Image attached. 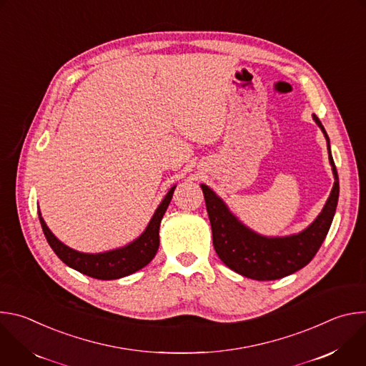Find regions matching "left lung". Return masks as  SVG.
<instances>
[{"instance_id":"left-lung-1","label":"left lung","mask_w":366,"mask_h":366,"mask_svg":"<svg viewBox=\"0 0 366 366\" xmlns=\"http://www.w3.org/2000/svg\"><path fill=\"white\" fill-rule=\"evenodd\" d=\"M312 120L326 137L335 184L323 210L304 230L288 236L259 234L243 224L210 187L201 184L214 249L226 267L246 278L274 281L300 271L315 257L329 233L339 199V177L330 150V139L316 114H312Z\"/></svg>"}]
</instances>
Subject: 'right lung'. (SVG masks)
Returning a JSON list of instances; mask_svg holds the SVG:
<instances>
[{
    "label": "right lung",
    "mask_w": 366,
    "mask_h": 366,
    "mask_svg": "<svg viewBox=\"0 0 366 366\" xmlns=\"http://www.w3.org/2000/svg\"><path fill=\"white\" fill-rule=\"evenodd\" d=\"M175 188L177 185H174L168 191V194L164 197L158 208L154 210L149 224L146 226V229L139 237H136L133 242L122 247L106 250V252L85 253V252L75 250L66 246L64 242H61L54 233L50 232V229L47 227V224L41 217L40 210H39V220L47 243L50 244L51 249H54V252L58 254V257L62 260V262L66 264L69 268L95 280H104V281L119 280L144 268L154 257L156 252H158L159 226L167 208L172 199Z\"/></svg>",
    "instance_id": "add662e5"
}]
</instances>
